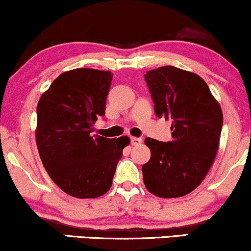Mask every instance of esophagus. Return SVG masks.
<instances>
[{
  "mask_svg": "<svg viewBox=\"0 0 251 251\" xmlns=\"http://www.w3.org/2000/svg\"><path fill=\"white\" fill-rule=\"evenodd\" d=\"M142 138H138V137H131V144L132 145H140L142 144Z\"/></svg>",
  "mask_w": 251,
  "mask_h": 251,
  "instance_id": "1",
  "label": "esophagus"
}]
</instances>
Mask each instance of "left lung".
Listing matches in <instances>:
<instances>
[{
    "label": "left lung",
    "mask_w": 251,
    "mask_h": 251,
    "mask_svg": "<svg viewBox=\"0 0 251 251\" xmlns=\"http://www.w3.org/2000/svg\"><path fill=\"white\" fill-rule=\"evenodd\" d=\"M158 118L171 119L172 140L146 138L151 158L144 164V184L151 194L176 198L190 194L205 178L220 145L223 113L206 82L174 66L144 75Z\"/></svg>",
    "instance_id": "obj_1"
}]
</instances>
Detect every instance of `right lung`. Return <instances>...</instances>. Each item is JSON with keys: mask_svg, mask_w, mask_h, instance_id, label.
Listing matches in <instances>:
<instances>
[{"mask_svg": "<svg viewBox=\"0 0 251 251\" xmlns=\"http://www.w3.org/2000/svg\"><path fill=\"white\" fill-rule=\"evenodd\" d=\"M113 74L76 68L51 82L37 103L36 145L54 183L76 198H97L108 191L128 137L92 134L105 116Z\"/></svg>", "mask_w": 251, "mask_h": 251, "instance_id": "1", "label": "right lung"}]
</instances>
